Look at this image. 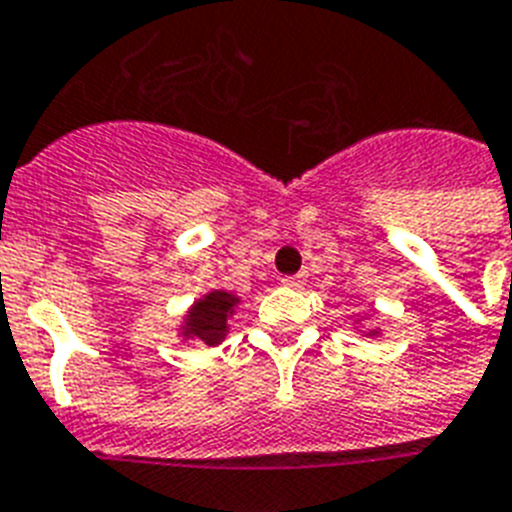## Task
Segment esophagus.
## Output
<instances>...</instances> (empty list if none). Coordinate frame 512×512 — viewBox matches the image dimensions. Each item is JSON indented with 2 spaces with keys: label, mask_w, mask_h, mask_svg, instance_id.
<instances>
[{
  "label": "esophagus",
  "mask_w": 512,
  "mask_h": 512,
  "mask_svg": "<svg viewBox=\"0 0 512 512\" xmlns=\"http://www.w3.org/2000/svg\"><path fill=\"white\" fill-rule=\"evenodd\" d=\"M280 282L285 285V288H304L306 277L304 275H288V277H282Z\"/></svg>",
  "instance_id": "obj_1"
}]
</instances>
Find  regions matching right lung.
<instances>
[{"instance_id":"1","label":"right lung","mask_w":512,"mask_h":512,"mask_svg":"<svg viewBox=\"0 0 512 512\" xmlns=\"http://www.w3.org/2000/svg\"><path fill=\"white\" fill-rule=\"evenodd\" d=\"M237 304V298L224 290H214L206 298H200L198 304L192 306L190 322H187V333L198 335L200 341H206L208 346H214L227 333V317H230L232 306Z\"/></svg>"}]
</instances>
